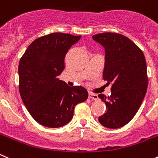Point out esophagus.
I'll return each mask as SVG.
<instances>
[{
  "mask_svg": "<svg viewBox=\"0 0 158 158\" xmlns=\"http://www.w3.org/2000/svg\"><path fill=\"white\" fill-rule=\"evenodd\" d=\"M88 98L91 99H93V100H98V96L97 94H94V93L91 92L88 93Z\"/></svg>",
  "mask_w": 158,
  "mask_h": 158,
  "instance_id": "34e87169",
  "label": "esophagus"
}]
</instances>
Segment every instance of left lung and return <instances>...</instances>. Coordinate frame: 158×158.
I'll use <instances>...</instances> for the list:
<instances>
[{"mask_svg":"<svg viewBox=\"0 0 158 158\" xmlns=\"http://www.w3.org/2000/svg\"><path fill=\"white\" fill-rule=\"evenodd\" d=\"M92 39L105 48L103 79L112 85L110 96L98 94L106 105V113L98 121L107 128H120L131 121L145 97L148 85L145 57L133 41L121 34L100 33Z\"/></svg>","mask_w":158,"mask_h":158,"instance_id":"8db88e82","label":"left lung"}]
</instances>
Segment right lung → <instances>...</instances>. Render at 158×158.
I'll return each mask as SVG.
<instances>
[{"label": "right lung", "instance_id": "1", "mask_svg": "<svg viewBox=\"0 0 158 158\" xmlns=\"http://www.w3.org/2000/svg\"><path fill=\"white\" fill-rule=\"evenodd\" d=\"M81 35L54 32L28 46L19 65V92L34 119L49 128L64 127L72 119L74 107L88 98L81 86L69 87L58 78L69 49Z\"/></svg>", "mask_w": 158, "mask_h": 158}]
</instances>
